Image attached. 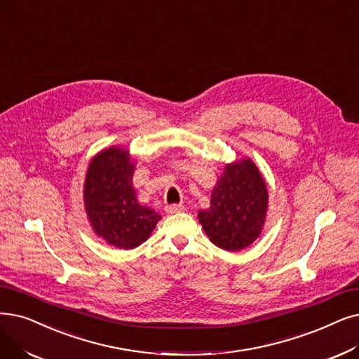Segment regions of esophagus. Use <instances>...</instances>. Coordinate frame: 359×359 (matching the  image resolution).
Segmentation results:
<instances>
[{"label":"esophagus","instance_id":"34e87169","mask_svg":"<svg viewBox=\"0 0 359 359\" xmlns=\"http://www.w3.org/2000/svg\"><path fill=\"white\" fill-rule=\"evenodd\" d=\"M164 210L167 214H177V212H183L184 207L182 204H171V205H165Z\"/></svg>","mask_w":359,"mask_h":359}]
</instances>
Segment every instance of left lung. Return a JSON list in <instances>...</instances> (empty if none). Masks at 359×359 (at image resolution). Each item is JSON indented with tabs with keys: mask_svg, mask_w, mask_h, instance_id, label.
<instances>
[{
	"mask_svg": "<svg viewBox=\"0 0 359 359\" xmlns=\"http://www.w3.org/2000/svg\"><path fill=\"white\" fill-rule=\"evenodd\" d=\"M269 191L261 171L251 158L224 165L212 188L210 208L198 212L210 241L229 252L254 243L266 224Z\"/></svg>",
	"mask_w": 359,
	"mask_h": 359,
	"instance_id": "1",
	"label": "left lung"
}]
</instances>
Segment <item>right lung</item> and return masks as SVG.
<instances>
[{"label":"right lung","instance_id":"obj_1","mask_svg":"<svg viewBox=\"0 0 359 359\" xmlns=\"http://www.w3.org/2000/svg\"><path fill=\"white\" fill-rule=\"evenodd\" d=\"M135 167L128 148L102 149L90 160L83 184V204L92 230L118 249L142 245L161 218L137 202L132 183Z\"/></svg>","mask_w":359,"mask_h":359}]
</instances>
